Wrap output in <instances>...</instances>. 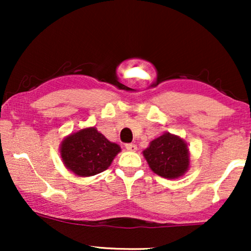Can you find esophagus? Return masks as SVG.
I'll list each match as a JSON object with an SVG mask.
<instances>
[{
  "label": "esophagus",
  "instance_id": "esophagus-1",
  "mask_svg": "<svg viewBox=\"0 0 251 251\" xmlns=\"http://www.w3.org/2000/svg\"><path fill=\"white\" fill-rule=\"evenodd\" d=\"M125 148L127 151H131V152L137 151V145H134V144H126Z\"/></svg>",
  "mask_w": 251,
  "mask_h": 251
}]
</instances>
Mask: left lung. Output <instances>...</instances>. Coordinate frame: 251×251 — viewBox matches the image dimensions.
<instances>
[{
  "label": "left lung",
  "mask_w": 251,
  "mask_h": 251,
  "mask_svg": "<svg viewBox=\"0 0 251 251\" xmlns=\"http://www.w3.org/2000/svg\"><path fill=\"white\" fill-rule=\"evenodd\" d=\"M150 169L160 177L175 179L189 170L190 152L186 143L169 132L155 138L143 151Z\"/></svg>",
  "instance_id": "obj_1"
}]
</instances>
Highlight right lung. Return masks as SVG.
<instances>
[{"mask_svg":"<svg viewBox=\"0 0 251 251\" xmlns=\"http://www.w3.org/2000/svg\"><path fill=\"white\" fill-rule=\"evenodd\" d=\"M120 150L96 127H87L67 135L60 145V154L74 175L89 177L107 170Z\"/></svg>","mask_w":251,"mask_h":251,"instance_id":"1","label":"right lung"}]
</instances>
